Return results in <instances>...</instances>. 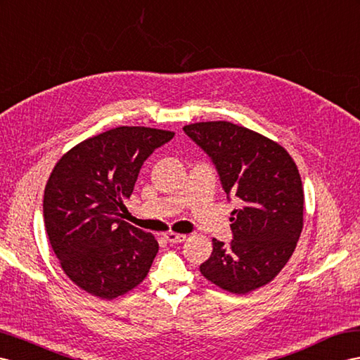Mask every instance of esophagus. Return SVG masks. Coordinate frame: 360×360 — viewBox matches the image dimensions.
Instances as JSON below:
<instances>
[{"instance_id": "obj_1", "label": "esophagus", "mask_w": 360, "mask_h": 360, "mask_svg": "<svg viewBox=\"0 0 360 360\" xmlns=\"http://www.w3.org/2000/svg\"><path fill=\"white\" fill-rule=\"evenodd\" d=\"M164 237H165V240L170 242V243H182V242H186V238H187L186 234H178V233H173V231L165 233Z\"/></svg>"}]
</instances>
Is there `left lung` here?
I'll return each instance as SVG.
<instances>
[{
    "mask_svg": "<svg viewBox=\"0 0 360 360\" xmlns=\"http://www.w3.org/2000/svg\"><path fill=\"white\" fill-rule=\"evenodd\" d=\"M184 131L211 156L226 195L242 200L229 217L234 240L213 238L200 274L220 289L250 293L281 272L300 240L304 190L297 164L276 141L234 123L199 122Z\"/></svg>",
    "mask_w": 360,
    "mask_h": 360,
    "instance_id": "left-lung-1",
    "label": "left lung"
}]
</instances>
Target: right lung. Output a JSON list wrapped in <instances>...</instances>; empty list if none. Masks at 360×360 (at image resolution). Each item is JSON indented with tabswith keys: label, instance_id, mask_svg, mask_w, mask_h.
<instances>
[{
	"label": "right lung",
	"instance_id": "right-lung-1",
	"mask_svg": "<svg viewBox=\"0 0 360 360\" xmlns=\"http://www.w3.org/2000/svg\"><path fill=\"white\" fill-rule=\"evenodd\" d=\"M174 132L120 126L76 144L54 165L44 224L68 278L100 300L140 284L158 254L153 234L122 220L143 162Z\"/></svg>",
	"mask_w": 360,
	"mask_h": 360
}]
</instances>
